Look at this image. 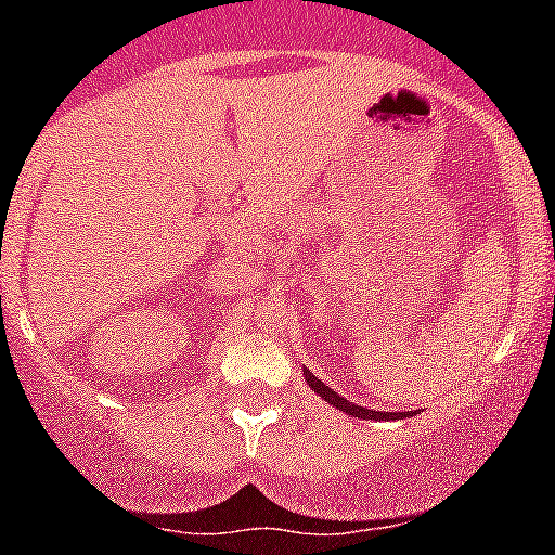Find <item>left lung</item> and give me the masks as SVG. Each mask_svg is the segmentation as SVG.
<instances>
[{
  "instance_id": "8db88e82",
  "label": "left lung",
  "mask_w": 555,
  "mask_h": 555,
  "mask_svg": "<svg viewBox=\"0 0 555 555\" xmlns=\"http://www.w3.org/2000/svg\"><path fill=\"white\" fill-rule=\"evenodd\" d=\"M305 379H307V385H310L312 390H315L320 398H325L331 405H336L338 411H346V413H349V416H353V418H375V422H377V418H405V416H411V413L370 411V409H364V405H353V403H349V400H346V398L338 396V392H333L328 385L320 383V379H318L315 375H312L310 370H305Z\"/></svg>"
}]
</instances>
